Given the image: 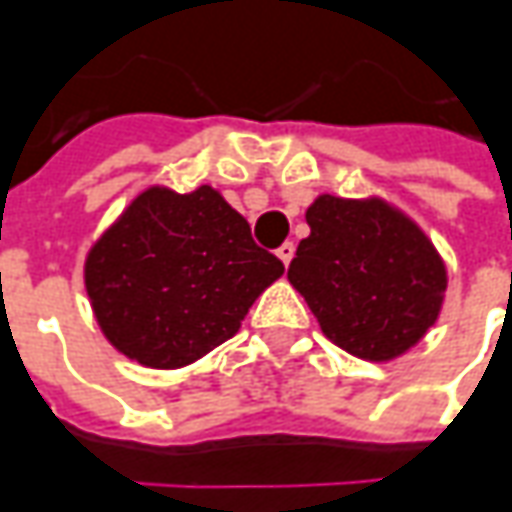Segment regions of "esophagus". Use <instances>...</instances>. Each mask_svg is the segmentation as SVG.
I'll use <instances>...</instances> for the list:
<instances>
[{"label": "esophagus", "mask_w": 512, "mask_h": 512, "mask_svg": "<svg viewBox=\"0 0 512 512\" xmlns=\"http://www.w3.org/2000/svg\"><path fill=\"white\" fill-rule=\"evenodd\" d=\"M293 253H296V245H293V242H285V245H282V247H279V250H276V256H279V259L285 262V267L290 265V259H293Z\"/></svg>", "instance_id": "1"}]
</instances>
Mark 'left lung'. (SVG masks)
<instances>
[{
    "mask_svg": "<svg viewBox=\"0 0 512 512\" xmlns=\"http://www.w3.org/2000/svg\"><path fill=\"white\" fill-rule=\"evenodd\" d=\"M287 279L305 296L327 339L390 362L436 325L447 270L422 227L382 199L319 196L305 213Z\"/></svg>",
    "mask_w": 512,
    "mask_h": 512,
    "instance_id": "obj_1",
    "label": "left lung"
}]
</instances>
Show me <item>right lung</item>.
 Segmentation results:
<instances>
[{"label": "right lung", "mask_w": 512, "mask_h": 512, "mask_svg": "<svg viewBox=\"0 0 512 512\" xmlns=\"http://www.w3.org/2000/svg\"><path fill=\"white\" fill-rule=\"evenodd\" d=\"M282 273L219 190L148 187L90 247L85 290L119 353L173 370L236 336Z\"/></svg>", "instance_id": "add662e5"}]
</instances>
